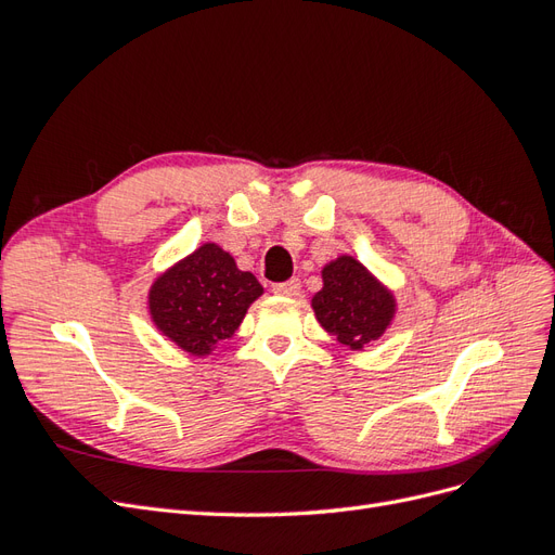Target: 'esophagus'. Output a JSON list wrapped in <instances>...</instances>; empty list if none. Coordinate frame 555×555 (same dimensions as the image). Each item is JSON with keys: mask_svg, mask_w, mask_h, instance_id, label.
<instances>
[{"mask_svg": "<svg viewBox=\"0 0 555 555\" xmlns=\"http://www.w3.org/2000/svg\"><path fill=\"white\" fill-rule=\"evenodd\" d=\"M298 289H300L298 278H292V280H284V282H275L273 284V292L280 294V296H296Z\"/></svg>", "mask_w": 555, "mask_h": 555, "instance_id": "1", "label": "esophagus"}]
</instances>
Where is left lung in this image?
<instances>
[{
  "label": "left lung",
  "instance_id": "8db88e82",
  "mask_svg": "<svg viewBox=\"0 0 555 555\" xmlns=\"http://www.w3.org/2000/svg\"><path fill=\"white\" fill-rule=\"evenodd\" d=\"M322 278L324 289L312 298L319 324L354 349L377 340L393 317V296L351 257L331 261Z\"/></svg>",
  "mask_w": 555,
  "mask_h": 555
}]
</instances>
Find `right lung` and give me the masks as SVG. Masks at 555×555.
<instances>
[{"mask_svg":"<svg viewBox=\"0 0 555 555\" xmlns=\"http://www.w3.org/2000/svg\"><path fill=\"white\" fill-rule=\"evenodd\" d=\"M261 292L255 275L238 271L229 251L208 243L153 284L150 314L166 338L204 357L231 338Z\"/></svg>","mask_w":555,"mask_h":555,"instance_id":"obj_1","label":"right lung"}]
</instances>
